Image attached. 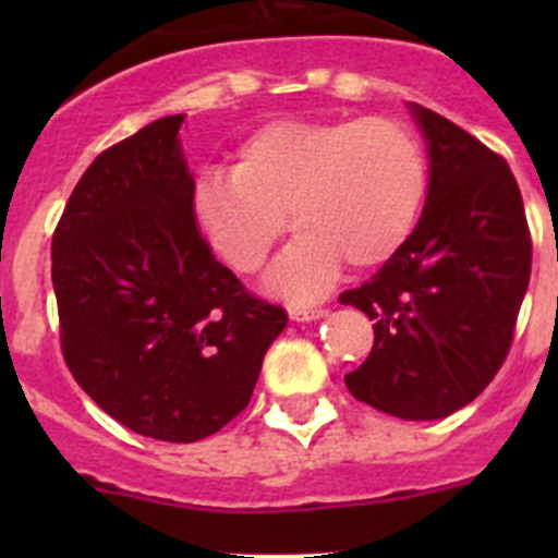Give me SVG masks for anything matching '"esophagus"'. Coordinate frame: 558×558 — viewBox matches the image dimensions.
Instances as JSON below:
<instances>
[{
    "instance_id": "1",
    "label": "esophagus",
    "mask_w": 558,
    "mask_h": 558,
    "mask_svg": "<svg viewBox=\"0 0 558 558\" xmlns=\"http://www.w3.org/2000/svg\"><path fill=\"white\" fill-rule=\"evenodd\" d=\"M289 315L294 320H315V318H324L326 311L324 307H305V305H291Z\"/></svg>"
}]
</instances>
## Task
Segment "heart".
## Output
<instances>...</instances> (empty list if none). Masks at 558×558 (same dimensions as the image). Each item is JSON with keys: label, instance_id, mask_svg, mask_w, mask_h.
<instances>
[{"label": "heart", "instance_id": "obj_1", "mask_svg": "<svg viewBox=\"0 0 558 558\" xmlns=\"http://www.w3.org/2000/svg\"><path fill=\"white\" fill-rule=\"evenodd\" d=\"M426 191L424 145L402 121H272L238 145L232 172L199 174L191 213L240 275L267 264L289 213L300 238L269 283L283 294L315 296L342 262L351 269L391 262L418 227Z\"/></svg>", "mask_w": 558, "mask_h": 558}]
</instances>
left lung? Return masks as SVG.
I'll return each instance as SVG.
<instances>
[{"label":"left lung","mask_w":558,"mask_h":558,"mask_svg":"<svg viewBox=\"0 0 558 558\" xmlns=\"http://www.w3.org/2000/svg\"><path fill=\"white\" fill-rule=\"evenodd\" d=\"M429 143V194L408 245L373 280L342 291L375 320L359 402L408 421L446 418L499 373L532 272V234L508 161L413 105Z\"/></svg>","instance_id":"obj_1"}]
</instances>
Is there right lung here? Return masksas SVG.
<instances>
[{"label": "right lung", "mask_w": 558, "mask_h": 558, "mask_svg": "<svg viewBox=\"0 0 558 558\" xmlns=\"http://www.w3.org/2000/svg\"><path fill=\"white\" fill-rule=\"evenodd\" d=\"M180 123L159 118L92 161L56 223L50 278L77 386L137 435L196 442L243 413L289 315L196 229Z\"/></svg>", "instance_id": "add662e5"}]
</instances>
